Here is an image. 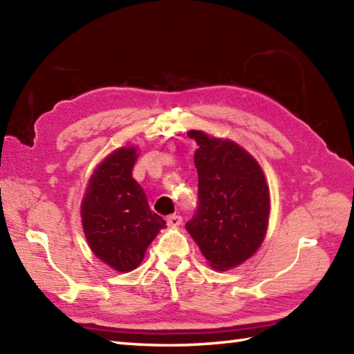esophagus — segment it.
Returning a JSON list of instances; mask_svg holds the SVG:
<instances>
[{
  "label": "esophagus",
  "instance_id": "esophagus-1",
  "mask_svg": "<svg viewBox=\"0 0 354 354\" xmlns=\"http://www.w3.org/2000/svg\"><path fill=\"white\" fill-rule=\"evenodd\" d=\"M183 223V217L179 214H170L167 217V225L169 227H179Z\"/></svg>",
  "mask_w": 354,
  "mask_h": 354
}]
</instances>
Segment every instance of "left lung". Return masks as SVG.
Here are the masks:
<instances>
[{
  "instance_id": "1",
  "label": "left lung",
  "mask_w": 354,
  "mask_h": 354,
  "mask_svg": "<svg viewBox=\"0 0 354 354\" xmlns=\"http://www.w3.org/2000/svg\"><path fill=\"white\" fill-rule=\"evenodd\" d=\"M196 141L198 205L185 223L209 266L227 270L259 250L269 221V189L257 161L230 140L190 131Z\"/></svg>"
}]
</instances>
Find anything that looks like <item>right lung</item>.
Instances as JSON below:
<instances>
[{
    "label": "right lung",
    "mask_w": 354,
    "mask_h": 354,
    "mask_svg": "<svg viewBox=\"0 0 354 354\" xmlns=\"http://www.w3.org/2000/svg\"><path fill=\"white\" fill-rule=\"evenodd\" d=\"M135 161V147L112 152L94 170L82 202V223L89 246L120 272L137 268L158 231L165 227L132 178Z\"/></svg>",
    "instance_id": "add662e5"
}]
</instances>
